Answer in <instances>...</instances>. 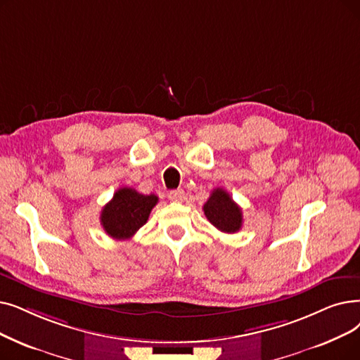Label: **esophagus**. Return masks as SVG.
<instances>
[{
	"instance_id": "esophagus-1",
	"label": "esophagus",
	"mask_w": 360,
	"mask_h": 360,
	"mask_svg": "<svg viewBox=\"0 0 360 360\" xmlns=\"http://www.w3.org/2000/svg\"><path fill=\"white\" fill-rule=\"evenodd\" d=\"M185 191L184 190H172L169 193V200L174 202H182L185 200Z\"/></svg>"
}]
</instances>
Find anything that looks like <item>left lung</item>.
Masks as SVG:
<instances>
[{"label":"left lung","mask_w":360,"mask_h":360,"mask_svg":"<svg viewBox=\"0 0 360 360\" xmlns=\"http://www.w3.org/2000/svg\"><path fill=\"white\" fill-rule=\"evenodd\" d=\"M209 222L219 231L233 233L243 226V212L232 197L222 188L212 191L206 205L202 206Z\"/></svg>","instance_id":"obj_1"}]
</instances>
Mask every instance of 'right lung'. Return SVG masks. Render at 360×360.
Segmentation results:
<instances>
[{
    "label": "right lung",
    "mask_w": 360,
    "mask_h": 360,
    "mask_svg": "<svg viewBox=\"0 0 360 360\" xmlns=\"http://www.w3.org/2000/svg\"><path fill=\"white\" fill-rule=\"evenodd\" d=\"M158 195L139 194L134 188H119L101 210L104 231L115 240H129L146 225L150 212L158 205Z\"/></svg>",
    "instance_id": "obj_1"
}]
</instances>
